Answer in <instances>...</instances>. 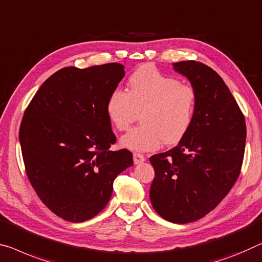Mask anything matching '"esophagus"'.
<instances>
[{"instance_id": "1", "label": "esophagus", "mask_w": 262, "mask_h": 262, "mask_svg": "<svg viewBox=\"0 0 262 262\" xmlns=\"http://www.w3.org/2000/svg\"><path fill=\"white\" fill-rule=\"evenodd\" d=\"M134 162L136 165L142 164L145 162V157L140 154H134Z\"/></svg>"}]
</instances>
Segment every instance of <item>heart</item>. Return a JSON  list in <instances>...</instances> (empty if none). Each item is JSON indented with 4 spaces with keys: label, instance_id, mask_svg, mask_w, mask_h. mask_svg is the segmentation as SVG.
Segmentation results:
<instances>
[{
    "label": "heart",
    "instance_id": "heart-1",
    "mask_svg": "<svg viewBox=\"0 0 262 262\" xmlns=\"http://www.w3.org/2000/svg\"><path fill=\"white\" fill-rule=\"evenodd\" d=\"M128 91L112 90L106 99V115L117 130H127L140 114L143 125L132 128L120 139L127 150H156L163 142L173 145L190 128L196 105L193 88L164 75L151 66H144L130 76Z\"/></svg>",
    "mask_w": 262,
    "mask_h": 262
}]
</instances>
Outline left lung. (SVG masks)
Instances as JSON below:
<instances>
[{"instance_id": "left-lung-1", "label": "left lung", "mask_w": 262, "mask_h": 262, "mask_svg": "<svg viewBox=\"0 0 262 262\" xmlns=\"http://www.w3.org/2000/svg\"><path fill=\"white\" fill-rule=\"evenodd\" d=\"M195 91L192 124L176 147L155 155L150 200L165 220L187 224L210 213L238 179L246 124L223 78L195 61L172 63Z\"/></svg>"}]
</instances>
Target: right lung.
I'll list each match as a JSON object with an SVG mask.
<instances>
[{
  "instance_id": "1",
  "label": "right lung",
  "mask_w": 262,
  "mask_h": 262,
  "mask_svg": "<svg viewBox=\"0 0 262 262\" xmlns=\"http://www.w3.org/2000/svg\"><path fill=\"white\" fill-rule=\"evenodd\" d=\"M119 63L68 67L44 82L24 112L19 143L26 171L43 204L83 223L106 206L119 173L134 165L116 143L105 105L125 76Z\"/></svg>"
}]
</instances>
